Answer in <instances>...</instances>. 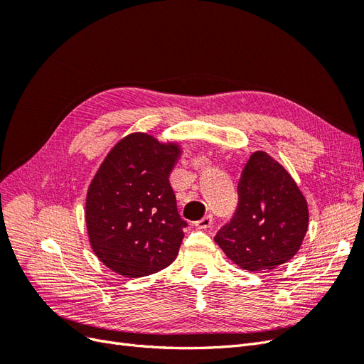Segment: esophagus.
<instances>
[{"instance_id":"1","label":"esophagus","mask_w":364,"mask_h":364,"mask_svg":"<svg viewBox=\"0 0 364 364\" xmlns=\"http://www.w3.org/2000/svg\"><path fill=\"white\" fill-rule=\"evenodd\" d=\"M211 225H213V215L211 214L205 215V217H202L200 220H197V222H196V228H199V229H208Z\"/></svg>"}]
</instances>
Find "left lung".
I'll list each match as a JSON object with an SVG mask.
<instances>
[{
  "label": "left lung",
  "mask_w": 364,
  "mask_h": 364,
  "mask_svg": "<svg viewBox=\"0 0 364 364\" xmlns=\"http://www.w3.org/2000/svg\"><path fill=\"white\" fill-rule=\"evenodd\" d=\"M308 229V206L291 176L255 151L238 182V206L215 243L249 272L272 270L294 257Z\"/></svg>",
  "instance_id": "obj_1"
}]
</instances>
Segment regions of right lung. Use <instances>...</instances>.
I'll use <instances>...</instances> for the list:
<instances>
[{
	"label": "right lung",
	"instance_id": "right-lung-1",
	"mask_svg": "<svg viewBox=\"0 0 364 364\" xmlns=\"http://www.w3.org/2000/svg\"><path fill=\"white\" fill-rule=\"evenodd\" d=\"M178 156V146L132 134L97 171L86 197V228L95 255L118 274L146 277L178 257L188 226L168 179Z\"/></svg>",
	"mask_w": 364,
	"mask_h": 364
}]
</instances>
